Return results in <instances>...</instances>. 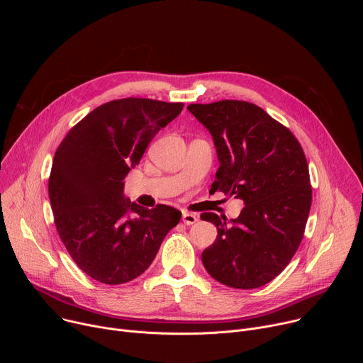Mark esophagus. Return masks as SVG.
I'll use <instances>...</instances> for the list:
<instances>
[{
	"label": "esophagus",
	"mask_w": 363,
	"mask_h": 363,
	"mask_svg": "<svg viewBox=\"0 0 363 363\" xmlns=\"http://www.w3.org/2000/svg\"><path fill=\"white\" fill-rule=\"evenodd\" d=\"M182 221L185 225H192L198 221V217L195 214H191V213H184L182 214Z\"/></svg>",
	"instance_id": "obj_1"
}]
</instances>
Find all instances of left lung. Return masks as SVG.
I'll return each instance as SVG.
<instances>
[{
    "label": "left lung",
    "instance_id": "1",
    "mask_svg": "<svg viewBox=\"0 0 363 363\" xmlns=\"http://www.w3.org/2000/svg\"><path fill=\"white\" fill-rule=\"evenodd\" d=\"M188 111L210 130L217 147L214 191L245 203L230 223L213 213L205 217L218 234L202 251V264L228 287H262L286 269L304 234L312 185L301 145L250 101L195 103Z\"/></svg>",
    "mask_w": 363,
    "mask_h": 363
}]
</instances>
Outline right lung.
Here are the masks:
<instances>
[{"mask_svg": "<svg viewBox=\"0 0 363 363\" xmlns=\"http://www.w3.org/2000/svg\"><path fill=\"white\" fill-rule=\"evenodd\" d=\"M182 108L142 97L112 100L84 116L57 147L48 178L55 224L73 262L91 279H136L179 223L172 206L147 210L125 199L123 179Z\"/></svg>", "mask_w": 363, "mask_h": 363, "instance_id": "1", "label": "right lung"}]
</instances>
